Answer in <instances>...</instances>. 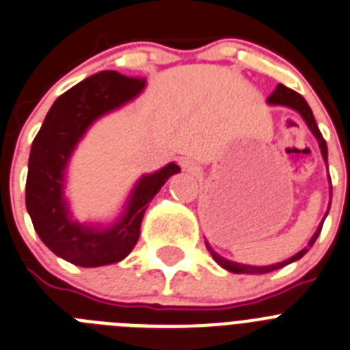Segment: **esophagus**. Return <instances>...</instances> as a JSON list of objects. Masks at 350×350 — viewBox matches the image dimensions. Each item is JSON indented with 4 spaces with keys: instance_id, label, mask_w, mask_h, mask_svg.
<instances>
[{
    "instance_id": "34e87169",
    "label": "esophagus",
    "mask_w": 350,
    "mask_h": 350,
    "mask_svg": "<svg viewBox=\"0 0 350 350\" xmlns=\"http://www.w3.org/2000/svg\"><path fill=\"white\" fill-rule=\"evenodd\" d=\"M179 163H181V169L185 172H190V174H197V172H198V163L195 162V160L183 159Z\"/></svg>"
}]
</instances>
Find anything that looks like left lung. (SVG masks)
<instances>
[{"instance_id":"obj_1","label":"left lung","mask_w":350,"mask_h":350,"mask_svg":"<svg viewBox=\"0 0 350 350\" xmlns=\"http://www.w3.org/2000/svg\"><path fill=\"white\" fill-rule=\"evenodd\" d=\"M267 103H269L270 106H286V108L295 109V111H297L298 115L304 118L305 124H307V127L310 129V132H312L314 136H316L317 143H319V150H321V155H323L324 163L328 165V146H326V141H324L323 134H321L319 127H317L316 118H314L312 109H310V106L307 105V100H305L304 97H301L298 92H295V90L288 89V87H284L282 83H279V85H277V89L272 92V96L267 99ZM329 185H332V181H329ZM329 193H332V190H329ZM329 206H332V200H329ZM328 211H326V216H328ZM326 216H324L323 221L319 223V226H317V230H316V234L310 237V241H308V244L305 245L304 250L298 251L297 254H293V256L288 258V260L279 261V263H273V265L256 267V265H244V263H237V261H230V260H226V258L219 256V254L216 253L213 247H211L209 242L206 241L207 251H209L211 256L214 258V261H216L219 267H223V269L228 270V272H232V273H267V272H272V270H279V269H282L284 265H289V263H293V261L300 260V258L304 256V254L307 253L310 247H312L314 242H316V239L319 237L321 228H323V223H324V219H326Z\"/></svg>"}]
</instances>
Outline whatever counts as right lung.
<instances>
[{
	"mask_svg": "<svg viewBox=\"0 0 350 350\" xmlns=\"http://www.w3.org/2000/svg\"><path fill=\"white\" fill-rule=\"evenodd\" d=\"M146 87L144 78L100 71L57 97L31 146L26 181V207L43 244L62 260L78 267H103L124 260L136 245L148 204L171 176V162L152 174H143L129 193L120 216L109 225L80 223L66 198L69 160L100 116L120 109Z\"/></svg>",
	"mask_w": 350,
	"mask_h": 350,
	"instance_id": "right-lung-1",
	"label": "right lung"
}]
</instances>
